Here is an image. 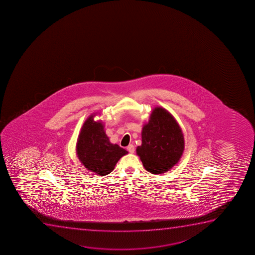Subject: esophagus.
<instances>
[{
    "mask_svg": "<svg viewBox=\"0 0 255 255\" xmlns=\"http://www.w3.org/2000/svg\"><path fill=\"white\" fill-rule=\"evenodd\" d=\"M127 150L129 151V153H133L135 152V146L132 145V144H129V146L127 147Z\"/></svg>",
    "mask_w": 255,
    "mask_h": 255,
    "instance_id": "1",
    "label": "esophagus"
}]
</instances>
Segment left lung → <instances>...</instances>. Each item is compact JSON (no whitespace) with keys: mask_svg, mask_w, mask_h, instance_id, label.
I'll list each match as a JSON object with an SVG mask.
<instances>
[{"mask_svg":"<svg viewBox=\"0 0 255 255\" xmlns=\"http://www.w3.org/2000/svg\"><path fill=\"white\" fill-rule=\"evenodd\" d=\"M141 131L136 153L147 171L164 173L179 161L184 150L183 131L169 112L155 108Z\"/></svg>","mask_w":255,"mask_h":255,"instance_id":"left-lung-1","label":"left lung"}]
</instances>
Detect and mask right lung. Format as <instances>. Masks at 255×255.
Returning <instances> with one entry per match:
<instances>
[{"label":"right lung","instance_id":"1","mask_svg":"<svg viewBox=\"0 0 255 255\" xmlns=\"http://www.w3.org/2000/svg\"><path fill=\"white\" fill-rule=\"evenodd\" d=\"M94 117L95 114L90 115L82 127L76 147L77 154L87 170L100 176H106L128 152L117 144L110 142L103 124L96 122Z\"/></svg>","mask_w":255,"mask_h":255}]
</instances>
